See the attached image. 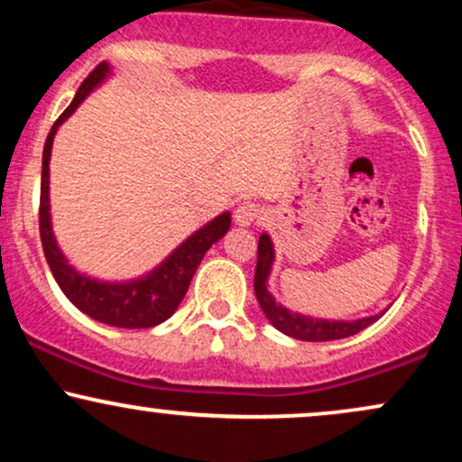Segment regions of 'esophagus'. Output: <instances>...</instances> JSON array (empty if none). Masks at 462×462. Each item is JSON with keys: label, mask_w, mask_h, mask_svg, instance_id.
I'll return each instance as SVG.
<instances>
[{"label": "esophagus", "mask_w": 462, "mask_h": 462, "mask_svg": "<svg viewBox=\"0 0 462 462\" xmlns=\"http://www.w3.org/2000/svg\"><path fill=\"white\" fill-rule=\"evenodd\" d=\"M261 213H263V210H261V206H258V204H254V201H243V204L235 210L236 226L247 227V226L256 224Z\"/></svg>", "instance_id": "1"}]
</instances>
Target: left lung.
I'll return each instance as SVG.
<instances>
[{
	"label": "left lung",
	"mask_w": 462,
	"mask_h": 462,
	"mask_svg": "<svg viewBox=\"0 0 462 462\" xmlns=\"http://www.w3.org/2000/svg\"><path fill=\"white\" fill-rule=\"evenodd\" d=\"M273 264V243L269 235H263L258 241V263H256V275H254V293H256L258 304L264 312L275 330L284 332L286 337H293L298 341H337V338L352 337L360 330L375 323L383 317H365V319L356 321H332V319H312V317L298 315V312L286 310L284 306L275 304L273 295L267 291V278L272 272Z\"/></svg>",
	"instance_id": "8db88e82"
}]
</instances>
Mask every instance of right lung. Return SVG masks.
<instances>
[{
  "label": "right lung",
  "mask_w": 462,
  "mask_h": 462,
  "mask_svg": "<svg viewBox=\"0 0 462 462\" xmlns=\"http://www.w3.org/2000/svg\"><path fill=\"white\" fill-rule=\"evenodd\" d=\"M110 73L108 62H99L97 67L88 73L87 79L79 84L76 97L67 106V110L56 119L47 134L43 147V173H41V208H39V230L43 252L54 273L58 286L67 295L76 309L84 315L93 317L95 321L108 323L115 328H153L158 323L176 312V309L187 295L190 278L198 272L204 254L213 247V243L230 230V213L215 217L210 224L199 227L195 235H190L182 245L171 252L167 261H162L152 273L143 278L130 280V282H99V280L88 278V275L78 273L67 258L62 256L60 247L56 245L54 232H51L50 219V158L51 143H54L58 125L65 124L69 115L76 113L79 104L87 99V95L104 82Z\"/></svg>",
  "instance_id": "right-lung-1"
}]
</instances>
